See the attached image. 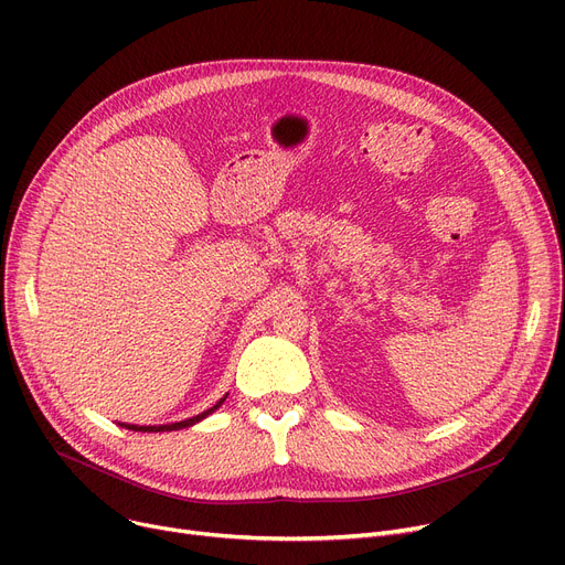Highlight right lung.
Instances as JSON below:
<instances>
[{"instance_id": "right-lung-1", "label": "right lung", "mask_w": 565, "mask_h": 565, "mask_svg": "<svg viewBox=\"0 0 565 565\" xmlns=\"http://www.w3.org/2000/svg\"><path fill=\"white\" fill-rule=\"evenodd\" d=\"M228 396V394H226ZM226 396L224 398H220L213 407H207L205 412H201V414H196V417H190V419H185V422H175V424H162V426H137V424H118V426H124V428H128V430H135V433H164V430H183V428H190V426H194V424H199L201 419H205L207 414H213L224 401H226Z\"/></svg>"}]
</instances>
